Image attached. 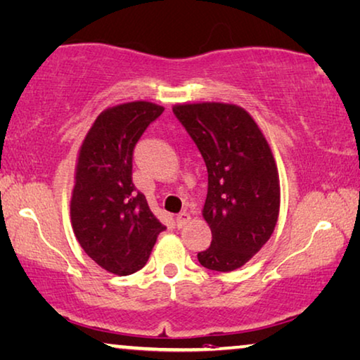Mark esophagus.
Masks as SVG:
<instances>
[{"instance_id":"esophagus-1","label":"esophagus","mask_w":360,"mask_h":360,"mask_svg":"<svg viewBox=\"0 0 360 360\" xmlns=\"http://www.w3.org/2000/svg\"><path fill=\"white\" fill-rule=\"evenodd\" d=\"M188 222H190V214H188V212H180V214L175 217L176 229H184V226H185Z\"/></svg>"}]
</instances>
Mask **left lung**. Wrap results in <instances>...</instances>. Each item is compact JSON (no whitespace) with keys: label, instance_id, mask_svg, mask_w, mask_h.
<instances>
[{"label":"left lung","instance_id":"left-lung-1","mask_svg":"<svg viewBox=\"0 0 360 360\" xmlns=\"http://www.w3.org/2000/svg\"><path fill=\"white\" fill-rule=\"evenodd\" d=\"M175 117L207 167L202 217L212 241L198 252L202 267L240 269L272 236L280 211V181L272 151L243 108L224 103L179 104Z\"/></svg>","mask_w":360,"mask_h":360}]
</instances>
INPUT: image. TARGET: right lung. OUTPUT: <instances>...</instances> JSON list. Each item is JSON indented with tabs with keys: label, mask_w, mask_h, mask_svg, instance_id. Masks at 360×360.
<instances>
[{
	"label": "right lung",
	"mask_w": 360,
	"mask_h": 360,
	"mask_svg": "<svg viewBox=\"0 0 360 360\" xmlns=\"http://www.w3.org/2000/svg\"><path fill=\"white\" fill-rule=\"evenodd\" d=\"M162 106L134 101L98 115L80 148L70 219L80 246L115 275L145 267L165 230L131 181L134 149Z\"/></svg>",
	"instance_id": "right-lung-1"
}]
</instances>
